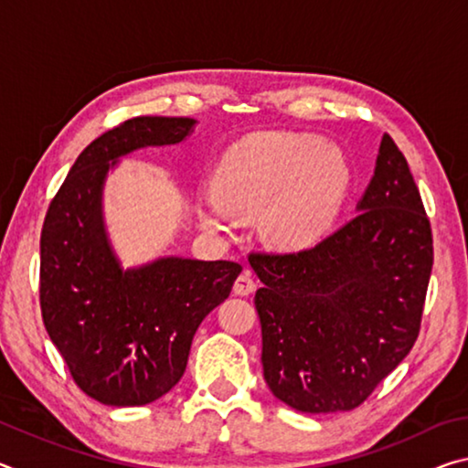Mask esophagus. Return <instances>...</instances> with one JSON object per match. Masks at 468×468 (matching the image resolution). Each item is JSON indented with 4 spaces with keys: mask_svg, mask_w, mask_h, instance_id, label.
I'll use <instances>...</instances> for the list:
<instances>
[{
    "mask_svg": "<svg viewBox=\"0 0 468 468\" xmlns=\"http://www.w3.org/2000/svg\"><path fill=\"white\" fill-rule=\"evenodd\" d=\"M253 289H256V281L251 279L250 272H243V274L237 276V281H235V284H233V292H235V295L248 297V295H251Z\"/></svg>",
    "mask_w": 468,
    "mask_h": 468,
    "instance_id": "34e87169",
    "label": "esophagus"
}]
</instances>
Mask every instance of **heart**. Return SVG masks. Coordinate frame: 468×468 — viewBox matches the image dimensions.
<instances>
[{"label": "heart", "instance_id": "obj_1", "mask_svg": "<svg viewBox=\"0 0 468 468\" xmlns=\"http://www.w3.org/2000/svg\"><path fill=\"white\" fill-rule=\"evenodd\" d=\"M351 169L335 142L314 133H253L229 148L215 189L200 196L204 225L227 231L235 215L260 217L266 239L297 250L320 239L343 206Z\"/></svg>", "mask_w": 468, "mask_h": 468}]
</instances>
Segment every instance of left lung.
Instances as JSON below:
<instances>
[{
	"label": "left lung",
	"instance_id": "8db88e82",
	"mask_svg": "<svg viewBox=\"0 0 468 468\" xmlns=\"http://www.w3.org/2000/svg\"><path fill=\"white\" fill-rule=\"evenodd\" d=\"M264 379L301 413L359 407L421 328L433 239L409 163L384 133L357 215L292 253H250Z\"/></svg>",
	"mask_w": 468,
	"mask_h": 468
}]
</instances>
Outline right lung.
I'll return each mask as SVG.
<instances>
[{"label": "right lung", "mask_w": 468, "mask_h": 468, "mask_svg": "<svg viewBox=\"0 0 468 468\" xmlns=\"http://www.w3.org/2000/svg\"><path fill=\"white\" fill-rule=\"evenodd\" d=\"M192 117H133L92 140L47 210L41 314L74 382L109 407H142L184 376L197 326L241 272L227 260L158 258L123 271L102 220V186L122 156L179 144Z\"/></svg>", "instance_id": "right-lung-1"}]
</instances>
